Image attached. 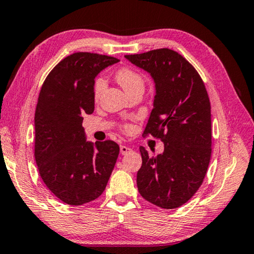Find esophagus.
<instances>
[{"instance_id": "34e87169", "label": "esophagus", "mask_w": 254, "mask_h": 254, "mask_svg": "<svg viewBox=\"0 0 254 254\" xmlns=\"http://www.w3.org/2000/svg\"><path fill=\"white\" fill-rule=\"evenodd\" d=\"M131 150L132 149L130 147H128V146H125V145L120 146V154H122V155H126L128 153H130Z\"/></svg>"}]
</instances>
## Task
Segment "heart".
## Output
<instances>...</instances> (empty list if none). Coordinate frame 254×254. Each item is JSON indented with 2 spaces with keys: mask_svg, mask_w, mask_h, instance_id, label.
Segmentation results:
<instances>
[{
  "mask_svg": "<svg viewBox=\"0 0 254 254\" xmlns=\"http://www.w3.org/2000/svg\"><path fill=\"white\" fill-rule=\"evenodd\" d=\"M115 79L117 80V82L124 88V90L127 93L134 90L136 88L144 87V79L141 77V74L132 69L131 66L124 65L115 72ZM105 80L102 78H97L93 82V96L96 99H98L101 96L102 91L105 89ZM125 130H130V126H125Z\"/></svg>",
  "mask_w": 254,
  "mask_h": 254,
  "instance_id": "obj_1",
  "label": "heart"
}]
</instances>
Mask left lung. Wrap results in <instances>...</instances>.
I'll return each mask as SVG.
<instances>
[{"instance_id":"obj_1","label":"left lung","mask_w":254,"mask_h":254,"mask_svg":"<svg viewBox=\"0 0 254 254\" xmlns=\"http://www.w3.org/2000/svg\"><path fill=\"white\" fill-rule=\"evenodd\" d=\"M125 58L152 75L156 93L144 135L164 143L157 156L139 148L138 192L165 210L180 207L197 192L211 159V104L205 84L194 66L171 49Z\"/></svg>"}]
</instances>
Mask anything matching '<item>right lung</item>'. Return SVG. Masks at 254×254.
<instances>
[{
    "mask_svg": "<svg viewBox=\"0 0 254 254\" xmlns=\"http://www.w3.org/2000/svg\"><path fill=\"white\" fill-rule=\"evenodd\" d=\"M118 61L75 52L51 70L40 91L34 116L35 162L47 188L69 205L99 197L117 161L118 144L87 141L82 120L95 109L97 74Z\"/></svg>",
    "mask_w": 254,
    "mask_h": 254,
    "instance_id": "add662e5",
    "label": "right lung"
}]
</instances>
